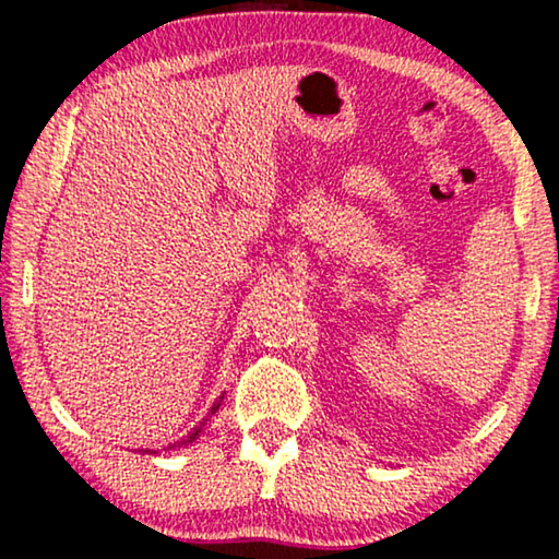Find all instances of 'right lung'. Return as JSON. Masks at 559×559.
<instances>
[{"label":"right lung","instance_id":"obj_1","mask_svg":"<svg viewBox=\"0 0 559 559\" xmlns=\"http://www.w3.org/2000/svg\"><path fill=\"white\" fill-rule=\"evenodd\" d=\"M221 400H224V396H218V402H216V404H213V407H211V415H216V409L221 407ZM203 425H205V423H201V427H195V430H193V432H190L186 440H180V442H178V448H180V445H188V442H193V440L198 438V432H201V430H203ZM170 448H175V445H170Z\"/></svg>","mask_w":559,"mask_h":559}]
</instances>
